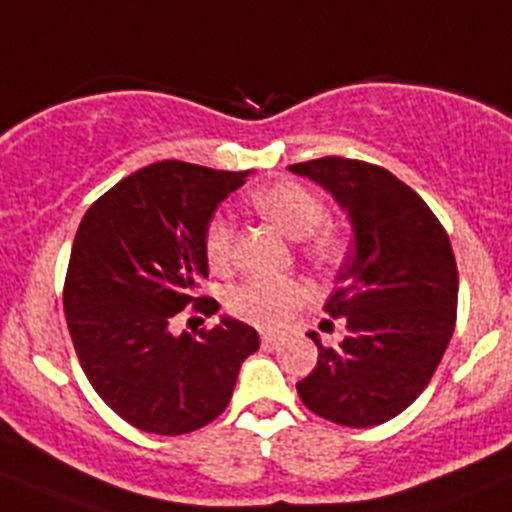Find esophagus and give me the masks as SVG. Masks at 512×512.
I'll list each match as a JSON object with an SVG mask.
<instances>
[{
  "instance_id": "obj_1",
  "label": "esophagus",
  "mask_w": 512,
  "mask_h": 512,
  "mask_svg": "<svg viewBox=\"0 0 512 512\" xmlns=\"http://www.w3.org/2000/svg\"><path fill=\"white\" fill-rule=\"evenodd\" d=\"M280 345V337H275V335H262V347H265V350H275V347Z\"/></svg>"
}]
</instances>
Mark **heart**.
Masks as SVG:
<instances>
[{"mask_svg": "<svg viewBox=\"0 0 512 512\" xmlns=\"http://www.w3.org/2000/svg\"><path fill=\"white\" fill-rule=\"evenodd\" d=\"M250 205L255 207L262 220L270 222L275 230L290 240H305V252L317 262H330L340 255V237L325 227L327 220L325 202L297 182H275L265 185L250 195ZM207 265L215 272L230 267L235 255V225L227 215H212L202 232ZM302 300V287L287 280H267L252 277L242 285L232 287L227 295V307L240 320L252 322L265 330H277L287 322L290 310Z\"/></svg>", "mask_w": 512, "mask_h": 512, "instance_id": "b5f03b06", "label": "heart"}]
</instances>
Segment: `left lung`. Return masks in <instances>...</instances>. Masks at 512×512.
<instances>
[{"label":"left lung","instance_id":"1","mask_svg":"<svg viewBox=\"0 0 512 512\" xmlns=\"http://www.w3.org/2000/svg\"><path fill=\"white\" fill-rule=\"evenodd\" d=\"M290 172L330 192L355 235L325 302L347 335L325 347L307 332L317 365L297 395L345 428L388 423L428 388L453 337L458 265L448 232L418 192L377 165L320 157Z\"/></svg>","mask_w":512,"mask_h":512}]
</instances>
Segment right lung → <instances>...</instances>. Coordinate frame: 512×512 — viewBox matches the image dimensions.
I'll return each mask as SVG.
<instances>
[{
    "label": "right lung",
    "instance_id": "right-lung-1",
    "mask_svg": "<svg viewBox=\"0 0 512 512\" xmlns=\"http://www.w3.org/2000/svg\"><path fill=\"white\" fill-rule=\"evenodd\" d=\"M247 172L165 160L104 192L79 222L64 282V315L82 370L122 420L182 435L227 408L240 367L260 347L255 327L222 315L200 337L172 332L207 277L202 232Z\"/></svg>",
    "mask_w": 512,
    "mask_h": 512
}]
</instances>
